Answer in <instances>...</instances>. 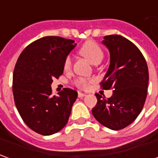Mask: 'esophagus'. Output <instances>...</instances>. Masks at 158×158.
<instances>
[{"label":"esophagus","mask_w":158,"mask_h":158,"mask_svg":"<svg viewBox=\"0 0 158 158\" xmlns=\"http://www.w3.org/2000/svg\"><path fill=\"white\" fill-rule=\"evenodd\" d=\"M78 96H79V98H84L86 96V94L85 93H78Z\"/></svg>","instance_id":"obj_1"}]
</instances>
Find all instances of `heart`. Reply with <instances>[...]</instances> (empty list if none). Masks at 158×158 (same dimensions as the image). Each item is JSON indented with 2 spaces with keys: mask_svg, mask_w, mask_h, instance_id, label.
<instances>
[{
  "mask_svg": "<svg viewBox=\"0 0 158 158\" xmlns=\"http://www.w3.org/2000/svg\"><path fill=\"white\" fill-rule=\"evenodd\" d=\"M79 53L85 57L87 60H89L93 65L99 64L104 58V52L102 48L94 41H87L79 49ZM72 64V60L69 56L66 57L64 62V69L65 71L69 70ZM93 79H88L85 78H78L74 80L75 85L77 87L81 89H85L87 87L90 82H92Z\"/></svg>",
  "mask_w": 158,
  "mask_h": 158,
  "instance_id": "heart-1",
  "label": "heart"
}]
</instances>
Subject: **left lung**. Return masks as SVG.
<instances>
[{
  "label": "left lung",
  "instance_id": "8db88e82",
  "mask_svg": "<svg viewBox=\"0 0 158 158\" xmlns=\"http://www.w3.org/2000/svg\"><path fill=\"white\" fill-rule=\"evenodd\" d=\"M102 43L109 49L110 65L100 84L104 90L112 88L113 93L109 98L96 93L97 105L92 112L104 126L118 131L140 114L147 97L149 71L142 52L126 38L111 34Z\"/></svg>",
  "mask_w": 158,
  "mask_h": 158
}]
</instances>
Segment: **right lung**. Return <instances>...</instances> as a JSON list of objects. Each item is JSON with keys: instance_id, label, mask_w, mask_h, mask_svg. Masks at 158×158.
<instances>
[{"instance_id": "1", "label": "right lung", "mask_w": 158, "mask_h": 158, "mask_svg": "<svg viewBox=\"0 0 158 158\" xmlns=\"http://www.w3.org/2000/svg\"><path fill=\"white\" fill-rule=\"evenodd\" d=\"M76 47L74 40L47 36L32 42L20 53L13 75L16 108L35 132L49 136L67 124L78 93L65 88L52 96V79L64 71V62Z\"/></svg>"}]
</instances>
